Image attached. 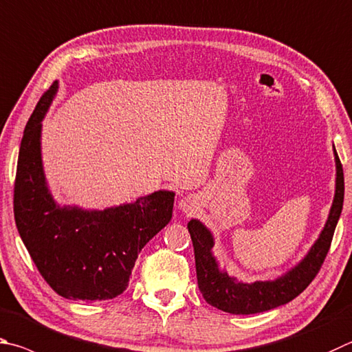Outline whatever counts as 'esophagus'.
I'll list each match as a JSON object with an SVG mask.
<instances>
[{
	"instance_id": "esophagus-1",
	"label": "esophagus",
	"mask_w": 352,
	"mask_h": 352,
	"mask_svg": "<svg viewBox=\"0 0 352 352\" xmlns=\"http://www.w3.org/2000/svg\"><path fill=\"white\" fill-rule=\"evenodd\" d=\"M180 209L186 214H192L195 210V203L192 198H183V200L180 201Z\"/></svg>"
}]
</instances>
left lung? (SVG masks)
Segmentation results:
<instances>
[{
    "label": "left lung",
    "instance_id": "left-lung-1",
    "mask_svg": "<svg viewBox=\"0 0 352 352\" xmlns=\"http://www.w3.org/2000/svg\"><path fill=\"white\" fill-rule=\"evenodd\" d=\"M336 160V192L328 220L324 223L318 239L311 246L308 254L286 271L283 276L267 282L246 283L237 280L221 270L219 260L212 252L214 235L200 220L192 219L188 223V229L192 239L195 254V270L198 289L209 305L215 306L229 314H257L289 303L300 292H303L314 280L324 257L329 251L332 235L337 221L340 219L344 197V178L340 160L334 148Z\"/></svg>",
    "mask_w": 352,
    "mask_h": 352
}]
</instances>
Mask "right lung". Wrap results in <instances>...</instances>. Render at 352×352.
<instances>
[{
	"instance_id": "1",
	"label": "right lung",
	"mask_w": 352,
	"mask_h": 352,
	"mask_svg": "<svg viewBox=\"0 0 352 352\" xmlns=\"http://www.w3.org/2000/svg\"><path fill=\"white\" fill-rule=\"evenodd\" d=\"M58 81L38 101L18 155L14 214L20 237L52 289L69 300H109L127 285L138 254L172 219L175 192L155 190L103 210L61 206L41 158V121Z\"/></svg>"
}]
</instances>
